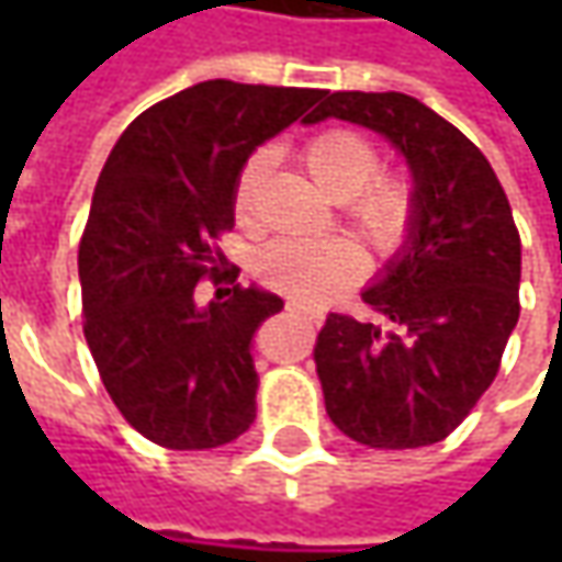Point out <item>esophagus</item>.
Returning <instances> with one entry per match:
<instances>
[{
	"label": "esophagus",
	"mask_w": 562,
	"mask_h": 562,
	"mask_svg": "<svg viewBox=\"0 0 562 562\" xmlns=\"http://www.w3.org/2000/svg\"><path fill=\"white\" fill-rule=\"evenodd\" d=\"M288 310L296 315H303V318H310L313 325H322V318H325V313H322L318 306H313V303H306V300H288Z\"/></svg>",
	"instance_id": "obj_1"
}]
</instances>
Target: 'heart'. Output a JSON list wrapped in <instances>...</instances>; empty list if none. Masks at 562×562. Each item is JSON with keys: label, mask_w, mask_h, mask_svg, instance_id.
Here are the masks:
<instances>
[{"label": "heart", "mask_w": 562, "mask_h": 562, "mask_svg": "<svg viewBox=\"0 0 562 562\" xmlns=\"http://www.w3.org/2000/svg\"><path fill=\"white\" fill-rule=\"evenodd\" d=\"M303 162L322 190L335 196L344 215L357 225L369 247L391 256L397 252L416 222V187L406 175L378 168V146L357 127H325L303 146ZM269 168V153L256 149L234 178V215L249 225L256 193ZM259 274L271 288L296 300H328L366 271V252L350 234L331 237H281L259 249Z\"/></svg>", "instance_id": "b5f03b06"}]
</instances>
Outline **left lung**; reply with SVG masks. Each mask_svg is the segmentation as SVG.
Here are the masks:
<instances>
[{
  "instance_id": "left-lung-1",
  "label": "left lung",
  "mask_w": 562,
  "mask_h": 562,
  "mask_svg": "<svg viewBox=\"0 0 562 562\" xmlns=\"http://www.w3.org/2000/svg\"><path fill=\"white\" fill-rule=\"evenodd\" d=\"M340 119L384 134L416 181L409 244L362 293L381 322L331 313L315 372L337 428L366 447L443 441L497 378L519 322L522 244L482 149L406 93H325L306 124Z\"/></svg>"
}]
</instances>
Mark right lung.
Listing matches in <instances>:
<instances>
[{
    "label": "right lung",
    "instance_id": "obj_1",
    "mask_svg": "<svg viewBox=\"0 0 562 562\" xmlns=\"http://www.w3.org/2000/svg\"><path fill=\"white\" fill-rule=\"evenodd\" d=\"M325 90L203 80L149 105L102 165L77 271L83 337L119 413L168 450H212L256 419L249 340L281 296L237 284L218 249L247 156ZM220 288L209 307L195 284Z\"/></svg>",
    "mask_w": 562,
    "mask_h": 562
}]
</instances>
